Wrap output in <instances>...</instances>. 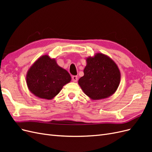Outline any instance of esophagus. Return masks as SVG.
<instances>
[{"mask_svg": "<svg viewBox=\"0 0 152 152\" xmlns=\"http://www.w3.org/2000/svg\"><path fill=\"white\" fill-rule=\"evenodd\" d=\"M72 80L73 82H76L78 80V77L75 76V75H73V76H72Z\"/></svg>", "mask_w": 152, "mask_h": 152, "instance_id": "esophagus-1", "label": "esophagus"}]
</instances>
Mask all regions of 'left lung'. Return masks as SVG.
I'll list each match as a JSON object with an SVG mask.
<instances>
[{
    "label": "left lung",
    "instance_id": "8db88e82",
    "mask_svg": "<svg viewBox=\"0 0 152 152\" xmlns=\"http://www.w3.org/2000/svg\"><path fill=\"white\" fill-rule=\"evenodd\" d=\"M84 75L78 84L93 100L107 98L113 95L120 84L121 72L117 64L107 55L98 53L86 58Z\"/></svg>",
    "mask_w": 152,
    "mask_h": 152
}]
</instances>
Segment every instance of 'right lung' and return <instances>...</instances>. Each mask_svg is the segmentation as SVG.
I'll return each instance as SVG.
<instances>
[{
    "label": "right lung",
    "mask_w": 152,
    "mask_h": 152,
    "mask_svg": "<svg viewBox=\"0 0 152 152\" xmlns=\"http://www.w3.org/2000/svg\"><path fill=\"white\" fill-rule=\"evenodd\" d=\"M71 79L69 73L47 54L37 59L26 75L27 87L31 93L48 100L53 99Z\"/></svg>",
    "instance_id": "right-lung-1"
}]
</instances>
